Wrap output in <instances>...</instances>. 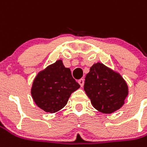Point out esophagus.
Listing matches in <instances>:
<instances>
[{
    "mask_svg": "<svg viewBox=\"0 0 147 147\" xmlns=\"http://www.w3.org/2000/svg\"><path fill=\"white\" fill-rule=\"evenodd\" d=\"M78 83L80 84L81 88H83V87H84V79H80V80H79Z\"/></svg>",
    "mask_w": 147,
    "mask_h": 147,
    "instance_id": "1",
    "label": "esophagus"
}]
</instances>
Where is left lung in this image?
<instances>
[{
  "label": "left lung",
  "instance_id": "left-lung-1",
  "mask_svg": "<svg viewBox=\"0 0 147 147\" xmlns=\"http://www.w3.org/2000/svg\"><path fill=\"white\" fill-rule=\"evenodd\" d=\"M84 88L92 106L104 114L120 109L128 95V86L123 76L102 63L91 67Z\"/></svg>",
  "mask_w": 147,
  "mask_h": 147
}]
</instances>
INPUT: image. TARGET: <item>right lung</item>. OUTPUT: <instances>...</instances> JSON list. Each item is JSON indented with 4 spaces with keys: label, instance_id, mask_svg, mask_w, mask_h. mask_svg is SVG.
Returning <instances> with one entry per match:
<instances>
[{
    "label": "right lung",
    "instance_id": "right-lung-1",
    "mask_svg": "<svg viewBox=\"0 0 147 147\" xmlns=\"http://www.w3.org/2000/svg\"><path fill=\"white\" fill-rule=\"evenodd\" d=\"M80 88L70 68L58 59L35 77L31 95L35 103L45 112L56 113L65 107L71 93Z\"/></svg>",
    "mask_w": 147,
    "mask_h": 147
}]
</instances>
